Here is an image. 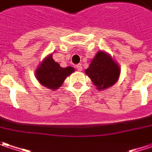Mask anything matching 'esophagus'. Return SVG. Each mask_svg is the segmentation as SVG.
I'll list each match as a JSON object with an SVG mask.
<instances>
[{"instance_id": "1", "label": "esophagus", "mask_w": 152, "mask_h": 152, "mask_svg": "<svg viewBox=\"0 0 152 152\" xmlns=\"http://www.w3.org/2000/svg\"><path fill=\"white\" fill-rule=\"evenodd\" d=\"M76 68H77V70L78 71H81L82 70V66H81V64H78L77 66H76Z\"/></svg>"}]
</instances>
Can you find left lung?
Returning a JSON list of instances; mask_svg holds the SVG:
<instances>
[{
    "label": "left lung",
    "mask_w": 152,
    "mask_h": 152,
    "mask_svg": "<svg viewBox=\"0 0 152 152\" xmlns=\"http://www.w3.org/2000/svg\"><path fill=\"white\" fill-rule=\"evenodd\" d=\"M85 72L97 90L102 91L114 86L119 80L121 68L109 53L100 50L91 60Z\"/></svg>",
    "instance_id": "left-lung-1"
}]
</instances>
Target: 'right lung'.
I'll use <instances>...</instances> for the list:
<instances>
[{
	"label": "right lung",
	"mask_w": 152,
	"mask_h": 152,
	"mask_svg": "<svg viewBox=\"0 0 152 152\" xmlns=\"http://www.w3.org/2000/svg\"><path fill=\"white\" fill-rule=\"evenodd\" d=\"M72 66L61 67L55 61L52 54L45 57L36 70V78L37 81L48 89L56 91L61 86L66 77L74 72Z\"/></svg>",
	"instance_id": "add662e5"
}]
</instances>
